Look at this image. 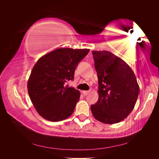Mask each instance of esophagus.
Masks as SVG:
<instances>
[{
	"instance_id": "obj_1",
	"label": "esophagus",
	"mask_w": 159,
	"mask_h": 159,
	"mask_svg": "<svg viewBox=\"0 0 159 159\" xmlns=\"http://www.w3.org/2000/svg\"><path fill=\"white\" fill-rule=\"evenodd\" d=\"M82 93L84 95H87L88 94H89V91H82Z\"/></svg>"
}]
</instances>
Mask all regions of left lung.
<instances>
[{
	"instance_id": "obj_1",
	"label": "left lung",
	"mask_w": 159,
	"mask_h": 159,
	"mask_svg": "<svg viewBox=\"0 0 159 159\" xmlns=\"http://www.w3.org/2000/svg\"><path fill=\"white\" fill-rule=\"evenodd\" d=\"M99 84L98 102L91 105L93 117L105 124L123 121L133 111L139 92L129 66L108 51H92Z\"/></svg>"
}]
</instances>
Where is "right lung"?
I'll return each mask as SVG.
<instances>
[{
    "label": "right lung",
    "mask_w": 159,
    "mask_h": 159,
    "mask_svg": "<svg viewBox=\"0 0 159 159\" xmlns=\"http://www.w3.org/2000/svg\"><path fill=\"white\" fill-rule=\"evenodd\" d=\"M89 52V49L58 48L37 61L27 87L32 104L43 118L60 121L73 113L80 93L65 84L73 80L77 66Z\"/></svg>",
    "instance_id": "1"
}]
</instances>
